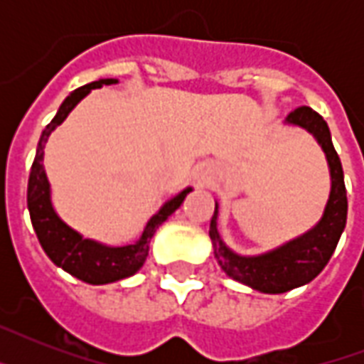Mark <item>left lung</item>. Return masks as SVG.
<instances>
[{
  "label": "left lung",
  "instance_id": "left-lung-1",
  "mask_svg": "<svg viewBox=\"0 0 364 364\" xmlns=\"http://www.w3.org/2000/svg\"><path fill=\"white\" fill-rule=\"evenodd\" d=\"M285 122L310 132L327 156L328 170H331V194L319 223L299 238L257 257H242L227 247V243L223 242L217 230V215H219L217 204L210 225L213 255L223 270L227 272V276L268 294L287 293L291 289L306 285L317 277V274L327 266L333 257L348 219L344 170L338 153L334 151L327 122L323 121L319 113L306 105L291 111Z\"/></svg>",
  "mask_w": 364,
  "mask_h": 364
}]
</instances>
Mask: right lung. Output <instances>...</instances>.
<instances>
[{
  "label": "right lung",
  "instance_id": "right-lung-1",
  "mask_svg": "<svg viewBox=\"0 0 364 364\" xmlns=\"http://www.w3.org/2000/svg\"><path fill=\"white\" fill-rule=\"evenodd\" d=\"M117 79H100L90 85L77 88L64 100L60 105L58 113L53 121L48 122L47 128L43 130L39 143H37V153L31 164L30 179H28V210L33 230L37 240L41 243L43 251L48 255V259L54 264L60 266L62 270L71 274L77 279H81L90 285H105V283L119 282L124 277L134 276L143 266L149 255V243L156 232V228L183 204V200L193 188L185 191L168 200L151 219L147 227L143 228L141 238L132 245L122 247H109L104 243L85 240L79 232L65 225L53 208L50 202V185H48L47 173L43 168V149L47 143L48 136L64 119L71 113V109L87 96L92 88H100L104 85H115Z\"/></svg>",
  "mask_w": 364,
  "mask_h": 364
}]
</instances>
